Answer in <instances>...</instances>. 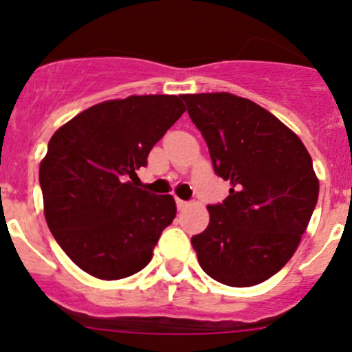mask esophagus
I'll use <instances>...</instances> for the list:
<instances>
[{
	"label": "esophagus",
	"mask_w": 352,
	"mask_h": 352,
	"mask_svg": "<svg viewBox=\"0 0 352 352\" xmlns=\"http://www.w3.org/2000/svg\"><path fill=\"white\" fill-rule=\"evenodd\" d=\"M175 201H177V208H179V210H184V208H187V206H189V201H184V199L177 198Z\"/></svg>",
	"instance_id": "obj_1"
}]
</instances>
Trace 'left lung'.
I'll return each mask as SVG.
<instances>
[{
    "mask_svg": "<svg viewBox=\"0 0 352 352\" xmlns=\"http://www.w3.org/2000/svg\"><path fill=\"white\" fill-rule=\"evenodd\" d=\"M213 172L231 182L208 205L210 224L191 238L203 271L228 287H254L297 250L320 184L302 140L269 111L232 94L182 95Z\"/></svg>",
    "mask_w": 352,
    "mask_h": 352,
    "instance_id": "8db88e82",
    "label": "left lung"
}]
</instances>
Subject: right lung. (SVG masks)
Here are the masks:
<instances>
[{
    "label": "right lung",
    "mask_w": 352,
    "mask_h": 352,
    "mask_svg": "<svg viewBox=\"0 0 352 352\" xmlns=\"http://www.w3.org/2000/svg\"><path fill=\"white\" fill-rule=\"evenodd\" d=\"M184 111L177 95L107 100L72 118L48 142L39 165L45 219L65 255L88 274L121 280L153 258L175 219V201L129 179Z\"/></svg>",
    "instance_id": "add662e5"
}]
</instances>
